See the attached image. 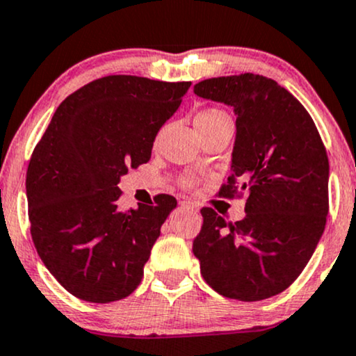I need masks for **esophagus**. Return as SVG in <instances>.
Instances as JSON below:
<instances>
[{
    "label": "esophagus",
    "mask_w": 356,
    "mask_h": 356,
    "mask_svg": "<svg viewBox=\"0 0 356 356\" xmlns=\"http://www.w3.org/2000/svg\"><path fill=\"white\" fill-rule=\"evenodd\" d=\"M179 205H181L182 209H187V211L199 212V205H197L195 202H191V200H181V202H179Z\"/></svg>",
    "instance_id": "1"
}]
</instances>
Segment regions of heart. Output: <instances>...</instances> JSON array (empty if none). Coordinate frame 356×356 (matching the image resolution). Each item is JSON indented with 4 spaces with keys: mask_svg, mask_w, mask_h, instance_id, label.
Segmentation results:
<instances>
[{
    "mask_svg": "<svg viewBox=\"0 0 356 356\" xmlns=\"http://www.w3.org/2000/svg\"><path fill=\"white\" fill-rule=\"evenodd\" d=\"M225 113L220 109H216V108H211V109H204L200 111L199 114H197L195 118V127H200V126H207V124H212L216 121H219V119L225 118ZM197 184V179L194 175H186V177L181 179V186L186 187V189H192Z\"/></svg>",
    "mask_w": 356,
    "mask_h": 356,
    "instance_id": "heart-1",
    "label": "heart"
}]
</instances>
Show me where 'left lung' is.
Wrapping results in <instances>:
<instances>
[{"label":"left lung","instance_id":"left-lung-1","mask_svg":"<svg viewBox=\"0 0 356 356\" xmlns=\"http://www.w3.org/2000/svg\"><path fill=\"white\" fill-rule=\"evenodd\" d=\"M197 96L232 106L237 137L220 195L247 194L243 220L202 207L192 243L204 280L227 298L257 302L282 293L314 255L328 216V156L297 97L260 74L222 76Z\"/></svg>","mask_w":356,"mask_h":356}]
</instances>
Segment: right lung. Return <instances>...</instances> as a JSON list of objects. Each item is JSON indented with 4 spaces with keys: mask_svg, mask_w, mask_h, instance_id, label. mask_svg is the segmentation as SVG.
Returning a JSON list of instances; mask_svg holds the SVG:
<instances>
[{
    "mask_svg": "<svg viewBox=\"0 0 356 356\" xmlns=\"http://www.w3.org/2000/svg\"><path fill=\"white\" fill-rule=\"evenodd\" d=\"M189 81L113 74L64 99L26 172L31 237L42 264L71 295L109 303L137 289L161 225L177 205L159 194L118 207L121 175L151 159L157 132L181 106Z\"/></svg>",
    "mask_w": 356,
    "mask_h": 356,
    "instance_id": "right-lung-1",
    "label": "right lung"
}]
</instances>
